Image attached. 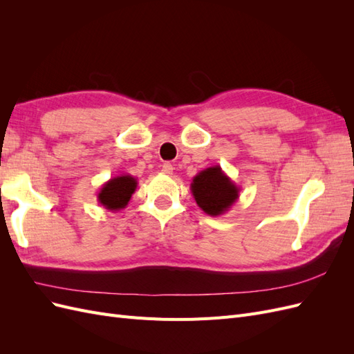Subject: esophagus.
<instances>
[{"label": "esophagus", "instance_id": "1", "mask_svg": "<svg viewBox=\"0 0 354 354\" xmlns=\"http://www.w3.org/2000/svg\"><path fill=\"white\" fill-rule=\"evenodd\" d=\"M173 165H171L169 162H165L164 165H162V173L164 174H173Z\"/></svg>", "mask_w": 354, "mask_h": 354}]
</instances>
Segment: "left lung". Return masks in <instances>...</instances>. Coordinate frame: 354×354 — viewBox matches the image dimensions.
<instances>
[{
  "label": "left lung",
  "instance_id": "left-lung-1",
  "mask_svg": "<svg viewBox=\"0 0 354 354\" xmlns=\"http://www.w3.org/2000/svg\"><path fill=\"white\" fill-rule=\"evenodd\" d=\"M198 207L211 217L226 214L239 199L241 189L224 173L220 165L202 169L190 183Z\"/></svg>",
  "mask_w": 354,
  "mask_h": 354
}]
</instances>
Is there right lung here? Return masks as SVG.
I'll return each mask as SVG.
<instances>
[{"label": "right lung", "instance_id": "right-lung-1", "mask_svg": "<svg viewBox=\"0 0 354 354\" xmlns=\"http://www.w3.org/2000/svg\"><path fill=\"white\" fill-rule=\"evenodd\" d=\"M136 189L137 178L130 174H120L109 178L102 186L97 194V201L104 209L112 212L121 211L128 205Z\"/></svg>", "mask_w": 354, "mask_h": 354}]
</instances>
